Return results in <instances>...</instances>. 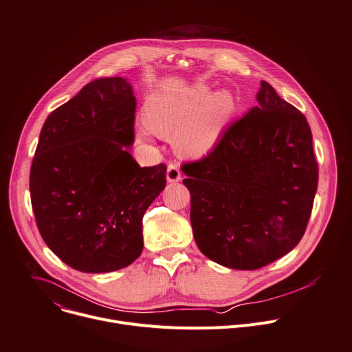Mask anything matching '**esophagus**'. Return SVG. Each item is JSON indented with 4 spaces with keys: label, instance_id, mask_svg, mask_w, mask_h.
I'll return each instance as SVG.
<instances>
[{
    "label": "esophagus",
    "instance_id": "1",
    "mask_svg": "<svg viewBox=\"0 0 352 352\" xmlns=\"http://www.w3.org/2000/svg\"><path fill=\"white\" fill-rule=\"evenodd\" d=\"M167 181H168V182H178V181H181L179 164H178L177 162L168 164V168H167Z\"/></svg>",
    "mask_w": 352,
    "mask_h": 352
}]
</instances>
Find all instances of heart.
Masks as SVG:
<instances>
[{
    "instance_id": "heart-1",
    "label": "heart",
    "mask_w": 352,
    "mask_h": 352,
    "mask_svg": "<svg viewBox=\"0 0 352 352\" xmlns=\"http://www.w3.org/2000/svg\"><path fill=\"white\" fill-rule=\"evenodd\" d=\"M209 92L210 88L201 84L181 92L153 95L144 109L146 126L162 138L175 136V146L184 155L209 153L234 111L230 91Z\"/></svg>"
}]
</instances>
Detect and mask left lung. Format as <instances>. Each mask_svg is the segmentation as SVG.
Listing matches in <instances>:
<instances>
[{
	"mask_svg": "<svg viewBox=\"0 0 352 352\" xmlns=\"http://www.w3.org/2000/svg\"><path fill=\"white\" fill-rule=\"evenodd\" d=\"M257 102L208 155L181 167L195 241L209 260L232 270H258L292 251L317 190L305 115L267 81Z\"/></svg>",
	"mask_w": 352,
	"mask_h": 352,
	"instance_id": "1",
	"label": "left lung"
}]
</instances>
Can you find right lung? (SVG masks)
Returning <instances> with one entry per match:
<instances>
[{"mask_svg":"<svg viewBox=\"0 0 352 352\" xmlns=\"http://www.w3.org/2000/svg\"><path fill=\"white\" fill-rule=\"evenodd\" d=\"M135 112L129 81L100 78L42 127L29 177L32 209L47 247L77 271H118L143 251V216L166 186L167 167H140L127 151Z\"/></svg>","mask_w":352,"mask_h":352,"instance_id":"add662e5","label":"right lung"}]
</instances>
